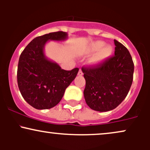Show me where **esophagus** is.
Here are the masks:
<instances>
[{
  "mask_svg": "<svg viewBox=\"0 0 150 150\" xmlns=\"http://www.w3.org/2000/svg\"><path fill=\"white\" fill-rule=\"evenodd\" d=\"M83 75V73H82V70L80 69L79 70V72H78V75L79 76H82V75Z\"/></svg>",
  "mask_w": 150,
  "mask_h": 150,
  "instance_id": "34e87169",
  "label": "esophagus"
}]
</instances>
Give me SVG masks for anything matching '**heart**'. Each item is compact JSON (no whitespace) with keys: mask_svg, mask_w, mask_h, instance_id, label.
I'll return each mask as SVG.
<instances>
[{"mask_svg":"<svg viewBox=\"0 0 150 150\" xmlns=\"http://www.w3.org/2000/svg\"><path fill=\"white\" fill-rule=\"evenodd\" d=\"M97 52L91 58L89 63L93 65H98L104 63L112 56L113 48L111 45L106 44L103 41H95L92 42L85 51V54H92Z\"/></svg>","mask_w":150,"mask_h":150,"instance_id":"1","label":"heart"}]
</instances>
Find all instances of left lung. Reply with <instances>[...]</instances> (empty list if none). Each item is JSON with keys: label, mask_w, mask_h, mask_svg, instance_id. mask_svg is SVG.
Listing matches in <instances>:
<instances>
[{"label": "left lung", "mask_w": 150, "mask_h": 150, "mask_svg": "<svg viewBox=\"0 0 150 150\" xmlns=\"http://www.w3.org/2000/svg\"><path fill=\"white\" fill-rule=\"evenodd\" d=\"M115 56L102 64L82 68L86 85L84 97L92 109L100 112L114 109L130 90L134 64L128 50L114 39Z\"/></svg>", "instance_id": "8db88e82"}]
</instances>
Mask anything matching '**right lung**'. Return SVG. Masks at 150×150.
<instances>
[{
  "label": "right lung",
  "instance_id": "obj_1",
  "mask_svg": "<svg viewBox=\"0 0 150 150\" xmlns=\"http://www.w3.org/2000/svg\"><path fill=\"white\" fill-rule=\"evenodd\" d=\"M68 34L56 32L36 37L22 51L18 67V87L24 99L37 109H49L56 106L65 89L75 80L79 69H61L56 62L45 56L49 41L63 42Z\"/></svg>",
  "mask_w": 150,
  "mask_h": 150
}]
</instances>
